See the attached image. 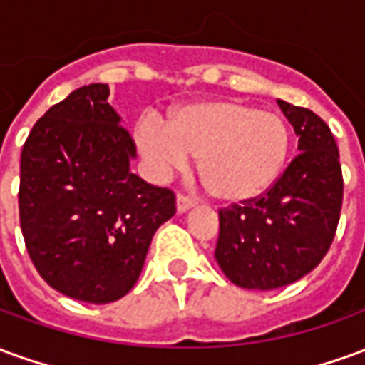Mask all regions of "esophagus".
Returning <instances> with one entry per match:
<instances>
[{
    "mask_svg": "<svg viewBox=\"0 0 365 365\" xmlns=\"http://www.w3.org/2000/svg\"><path fill=\"white\" fill-rule=\"evenodd\" d=\"M193 205H195V199L191 197V195H187V193H178V211L180 213L190 211Z\"/></svg>",
    "mask_w": 365,
    "mask_h": 365,
    "instance_id": "34e87169",
    "label": "esophagus"
}]
</instances>
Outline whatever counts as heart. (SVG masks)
<instances>
[{"label": "heart", "instance_id": "heart-1", "mask_svg": "<svg viewBox=\"0 0 365 365\" xmlns=\"http://www.w3.org/2000/svg\"><path fill=\"white\" fill-rule=\"evenodd\" d=\"M136 143L160 174L199 160L213 197L238 203L258 197L275 182L289 154L285 120L238 101H211L175 113L166 127L143 123Z\"/></svg>", "mask_w": 365, "mask_h": 365}]
</instances>
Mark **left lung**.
<instances>
[{
  "label": "left lung",
  "mask_w": 365,
  "mask_h": 365,
  "mask_svg": "<svg viewBox=\"0 0 365 365\" xmlns=\"http://www.w3.org/2000/svg\"><path fill=\"white\" fill-rule=\"evenodd\" d=\"M277 105L299 136V154L258 197L219 209L215 258L245 289H277L317 268L334 240L344 197L329 125L307 107Z\"/></svg>",
  "instance_id": "8db88e82"
}]
</instances>
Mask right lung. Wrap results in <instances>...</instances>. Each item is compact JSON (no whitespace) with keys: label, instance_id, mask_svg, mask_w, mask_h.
Masks as SVG:
<instances>
[{"label":"right lung","instance_id":"add662e5","mask_svg":"<svg viewBox=\"0 0 365 365\" xmlns=\"http://www.w3.org/2000/svg\"><path fill=\"white\" fill-rule=\"evenodd\" d=\"M90 83L52 105L21 152L19 221L36 272L62 295L111 303L133 289L175 193L128 170L136 146Z\"/></svg>","mask_w":365,"mask_h":365}]
</instances>
